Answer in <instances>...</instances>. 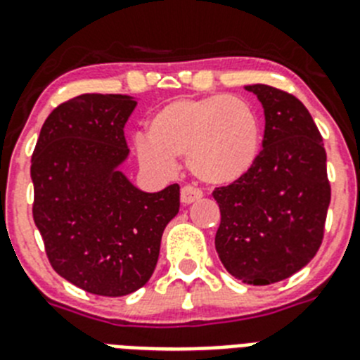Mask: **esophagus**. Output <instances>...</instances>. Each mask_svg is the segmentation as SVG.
Wrapping results in <instances>:
<instances>
[{"label":"esophagus","mask_w":360,"mask_h":360,"mask_svg":"<svg viewBox=\"0 0 360 360\" xmlns=\"http://www.w3.org/2000/svg\"><path fill=\"white\" fill-rule=\"evenodd\" d=\"M203 196V193L200 189H196V187L193 186H186L182 187V191H180V200H182L184 205H189V203L196 202V200H200Z\"/></svg>","instance_id":"esophagus-1"}]
</instances>
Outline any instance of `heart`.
<instances>
[{
    "mask_svg": "<svg viewBox=\"0 0 360 360\" xmlns=\"http://www.w3.org/2000/svg\"><path fill=\"white\" fill-rule=\"evenodd\" d=\"M142 165L169 173L176 158L198 180L225 186L236 182L256 162L262 148V122L252 104L229 94L184 97L158 108L148 136H136Z\"/></svg>",
    "mask_w": 360,
    "mask_h": 360,
    "instance_id": "obj_1",
    "label": "heart"
}]
</instances>
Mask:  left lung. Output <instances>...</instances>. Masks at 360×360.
Instances as JSON below:
<instances>
[{"label": "left lung", "mask_w": 360, "mask_h": 360, "mask_svg": "<svg viewBox=\"0 0 360 360\" xmlns=\"http://www.w3.org/2000/svg\"><path fill=\"white\" fill-rule=\"evenodd\" d=\"M245 90L263 104V149L243 176L212 191L221 214L214 245L229 274L270 285L316 256L332 189L323 139L304 104L266 84Z\"/></svg>", "instance_id": "8db88e82"}]
</instances>
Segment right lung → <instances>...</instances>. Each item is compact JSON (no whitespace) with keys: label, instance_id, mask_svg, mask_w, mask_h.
I'll list each match as a JSON object with an SVG mask.
<instances>
[{"label":"right lung","instance_id":"add662e5","mask_svg":"<svg viewBox=\"0 0 360 360\" xmlns=\"http://www.w3.org/2000/svg\"><path fill=\"white\" fill-rule=\"evenodd\" d=\"M136 101L84 94L44 120L32 155V214L57 274L90 294L120 297L157 266L180 186L136 189L117 167L128 157L124 124Z\"/></svg>","mask_w":360,"mask_h":360}]
</instances>
